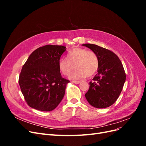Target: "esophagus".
<instances>
[{"mask_svg": "<svg viewBox=\"0 0 146 146\" xmlns=\"http://www.w3.org/2000/svg\"><path fill=\"white\" fill-rule=\"evenodd\" d=\"M72 83H76V84H78V83H80V81H76V80L72 81Z\"/></svg>", "mask_w": 146, "mask_h": 146, "instance_id": "34e87169", "label": "esophagus"}]
</instances>
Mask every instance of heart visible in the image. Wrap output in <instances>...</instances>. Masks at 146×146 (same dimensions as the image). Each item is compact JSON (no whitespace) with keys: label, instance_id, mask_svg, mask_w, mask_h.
<instances>
[{"label":"heart","instance_id":"obj_1","mask_svg":"<svg viewBox=\"0 0 146 146\" xmlns=\"http://www.w3.org/2000/svg\"><path fill=\"white\" fill-rule=\"evenodd\" d=\"M66 59L59 60L58 69L61 74L67 76L71 73L74 68H76V70L69 76L72 79L91 77L99 69V61L98 55L94 52L87 50L85 48H72L67 54Z\"/></svg>","mask_w":146,"mask_h":146}]
</instances>
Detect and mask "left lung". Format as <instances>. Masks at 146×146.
Instances as JSON below:
<instances>
[{"label":"left lung","mask_w":146,"mask_h":146,"mask_svg":"<svg viewBox=\"0 0 146 146\" xmlns=\"http://www.w3.org/2000/svg\"><path fill=\"white\" fill-rule=\"evenodd\" d=\"M82 45L94 52L99 61L98 74L90 82L85 98L92 107H108L118 99L124 85L126 75L122 64L111 50L92 44Z\"/></svg>","instance_id":"8db88e82"}]
</instances>
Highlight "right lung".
Returning a JSON list of instances; mask_svg holds the SVG:
<instances>
[{
  "label": "right lung",
  "mask_w": 146,
  "mask_h": 146,
  "mask_svg": "<svg viewBox=\"0 0 146 146\" xmlns=\"http://www.w3.org/2000/svg\"><path fill=\"white\" fill-rule=\"evenodd\" d=\"M65 50L63 46L40 47L31 54L23 66L19 84L30 107L50 111L63 99L70 82L61 76L58 63Z\"/></svg>",
  "instance_id": "obj_1"
}]
</instances>
